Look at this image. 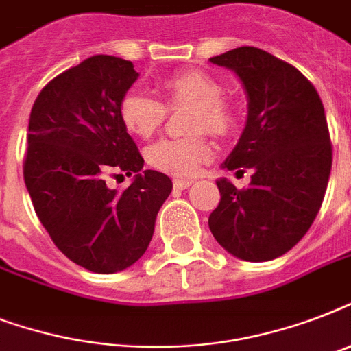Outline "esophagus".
Masks as SVG:
<instances>
[{"mask_svg": "<svg viewBox=\"0 0 351 351\" xmlns=\"http://www.w3.org/2000/svg\"><path fill=\"white\" fill-rule=\"evenodd\" d=\"M191 184L193 180H186V178H175V180H173V186H175L176 189H187Z\"/></svg>", "mask_w": 351, "mask_h": 351, "instance_id": "34e87169", "label": "esophagus"}]
</instances>
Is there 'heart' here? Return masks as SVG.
<instances>
[{"instance_id": "heart-1", "label": "heart", "mask_w": 351, "mask_h": 351, "mask_svg": "<svg viewBox=\"0 0 351 351\" xmlns=\"http://www.w3.org/2000/svg\"><path fill=\"white\" fill-rule=\"evenodd\" d=\"M160 90L164 104L138 90L127 93L120 101L121 123L138 138L153 136L167 117L168 109L193 107L186 131L198 132L184 138H164L147 149V162L156 171L175 176L195 175L208 158L209 145L200 131L226 136L237 125V112L222 98V85L202 71H186L162 80Z\"/></svg>"}]
</instances>
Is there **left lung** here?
I'll return each instance as SVG.
<instances>
[{
    "mask_svg": "<svg viewBox=\"0 0 351 351\" xmlns=\"http://www.w3.org/2000/svg\"><path fill=\"white\" fill-rule=\"evenodd\" d=\"M209 60L239 74L250 100L224 167L253 169L242 189L217 182L220 202L209 230L242 261H273L304 237L324 200L332 171L324 106L304 74L262 49L239 47Z\"/></svg>",
    "mask_w": 351,
    "mask_h": 351,
    "instance_id": "obj_1",
    "label": "left lung"
}]
</instances>
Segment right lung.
<instances>
[{
    "label": "right lung",
    "instance_id": "1",
    "mask_svg": "<svg viewBox=\"0 0 351 351\" xmlns=\"http://www.w3.org/2000/svg\"><path fill=\"white\" fill-rule=\"evenodd\" d=\"M136 78L127 60L90 56L51 80L30 111L23 178L34 211L58 250L95 273L121 271L145 253L173 189L167 175L142 171L121 123L120 101ZM123 174L135 176L125 190L105 184Z\"/></svg>",
    "mask_w": 351,
    "mask_h": 351
}]
</instances>
